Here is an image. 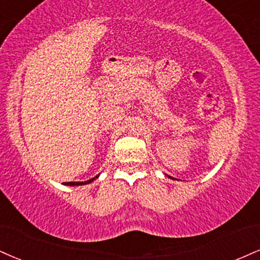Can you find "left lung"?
Wrapping results in <instances>:
<instances>
[{"label":"left lung","mask_w":260,"mask_h":260,"mask_svg":"<svg viewBox=\"0 0 260 260\" xmlns=\"http://www.w3.org/2000/svg\"><path fill=\"white\" fill-rule=\"evenodd\" d=\"M168 178H171V179H176V178H172L171 176H168ZM176 180H178V179H176Z\"/></svg>","instance_id":"1"}]
</instances>
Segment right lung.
Returning a JSON list of instances; mask_svg holds the SVG:
<instances>
[{"label": "right lung", "mask_w": 260, "mask_h": 260, "mask_svg": "<svg viewBox=\"0 0 260 260\" xmlns=\"http://www.w3.org/2000/svg\"><path fill=\"white\" fill-rule=\"evenodd\" d=\"M98 177H99V174H98V176H95L94 178H90V179L86 180V181H67V183H62V184H64V185H68V186H80V185H86V184H89V183H92V181H94Z\"/></svg>", "instance_id": "add662e5"}]
</instances>
